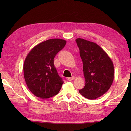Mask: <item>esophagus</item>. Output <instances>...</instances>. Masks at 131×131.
Masks as SVG:
<instances>
[{
	"instance_id": "34e87169",
	"label": "esophagus",
	"mask_w": 131,
	"mask_h": 131,
	"mask_svg": "<svg viewBox=\"0 0 131 131\" xmlns=\"http://www.w3.org/2000/svg\"><path fill=\"white\" fill-rule=\"evenodd\" d=\"M74 79H75V77H74V76H73L72 77H70V78H67V80L69 81H72V80H74Z\"/></svg>"
}]
</instances>
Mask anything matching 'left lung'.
Returning <instances> with one entry per match:
<instances>
[{"instance_id": "8db88e82", "label": "left lung", "mask_w": 131, "mask_h": 131, "mask_svg": "<svg viewBox=\"0 0 131 131\" xmlns=\"http://www.w3.org/2000/svg\"><path fill=\"white\" fill-rule=\"evenodd\" d=\"M83 63L86 84L79 90L84 97L94 100L103 95L112 86L114 77L112 59L97 43L81 38L76 39Z\"/></svg>"}]
</instances>
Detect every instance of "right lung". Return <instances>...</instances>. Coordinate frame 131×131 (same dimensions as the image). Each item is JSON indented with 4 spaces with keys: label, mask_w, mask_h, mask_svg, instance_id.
<instances>
[{
    "label": "right lung",
    "mask_w": 131,
    "mask_h": 131,
    "mask_svg": "<svg viewBox=\"0 0 131 131\" xmlns=\"http://www.w3.org/2000/svg\"><path fill=\"white\" fill-rule=\"evenodd\" d=\"M66 44L51 39L35 46L27 56L23 74L28 88L35 96L48 98L58 94L63 84L54 66V58Z\"/></svg>",
    "instance_id": "add662e5"
}]
</instances>
